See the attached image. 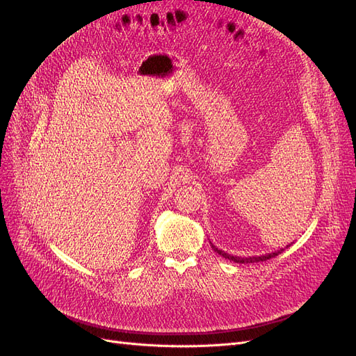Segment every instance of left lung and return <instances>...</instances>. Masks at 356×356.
<instances>
[{"mask_svg": "<svg viewBox=\"0 0 356 356\" xmlns=\"http://www.w3.org/2000/svg\"><path fill=\"white\" fill-rule=\"evenodd\" d=\"M212 246V250L217 252V254H220L221 257H224V258H227V260H230V261H234V263H239V264H248V263H258V261H266V260H268V258H273V257H276V255H279L281 252H284L285 251V248H288L289 245H286L285 248H281V250L279 251H275V252H268V254H264V255H258V257H236V255H230V254H227V252H224V251H221V250H218L217 246H213V245H211Z\"/></svg>", "mask_w": 356, "mask_h": 356, "instance_id": "8db88e82", "label": "left lung"}]
</instances>
